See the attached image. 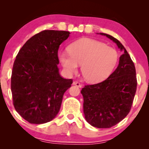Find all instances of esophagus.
Here are the masks:
<instances>
[{"label":"esophagus","instance_id":"esophagus-1","mask_svg":"<svg viewBox=\"0 0 149 149\" xmlns=\"http://www.w3.org/2000/svg\"><path fill=\"white\" fill-rule=\"evenodd\" d=\"M72 85H76V86L79 87H82V85H81V83H79V82H77V81H74V82L72 83Z\"/></svg>","mask_w":149,"mask_h":149}]
</instances>
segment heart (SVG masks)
Returning <instances> with one entry per match:
<instances>
[{
  "label": "heart",
  "mask_w": 149,
  "mask_h": 149,
  "mask_svg": "<svg viewBox=\"0 0 149 149\" xmlns=\"http://www.w3.org/2000/svg\"><path fill=\"white\" fill-rule=\"evenodd\" d=\"M69 53H60L59 59L68 74L76 73L79 65L87 82L97 83L109 77L118 60L115 49L98 40L83 38L69 47Z\"/></svg>",
  "instance_id": "b5f03b06"
}]
</instances>
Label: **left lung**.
<instances>
[{
	"mask_svg": "<svg viewBox=\"0 0 149 149\" xmlns=\"http://www.w3.org/2000/svg\"><path fill=\"white\" fill-rule=\"evenodd\" d=\"M117 44L123 54L119 65L109 78L95 85H85L83 113L86 121L97 128H110L122 121L130 113L136 91V68L123 45L109 34L100 33Z\"/></svg>",
	"mask_w": 149,
	"mask_h": 149,
	"instance_id": "8db88e82",
	"label": "left lung"
}]
</instances>
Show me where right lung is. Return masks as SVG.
Segmentation results:
<instances>
[{"label":"right lung","instance_id":"1","mask_svg":"<svg viewBox=\"0 0 149 149\" xmlns=\"http://www.w3.org/2000/svg\"><path fill=\"white\" fill-rule=\"evenodd\" d=\"M70 32L43 30L28 40L14 62L11 89L16 111L33 124L52 121L60 111L72 79L59 73V47Z\"/></svg>","mask_w":149,"mask_h":149}]
</instances>
